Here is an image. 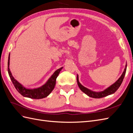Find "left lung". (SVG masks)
Returning a JSON list of instances; mask_svg holds the SVG:
<instances>
[{
	"label": "left lung",
	"instance_id": "8db88e82",
	"mask_svg": "<svg viewBox=\"0 0 133 133\" xmlns=\"http://www.w3.org/2000/svg\"><path fill=\"white\" fill-rule=\"evenodd\" d=\"M127 67V65L126 64L123 73H122V75L120 76V78L116 80L114 84H112V85L108 87L105 89H104L103 91H95L88 89V88L85 87H84L82 84L79 82V76L77 74V76H76V79H77L78 85L80 88V89L83 92H84L85 94H87L88 96H89V97L94 98H101L105 97V96H107L108 95L114 94V92L118 89V88L120 87V85L122 84L123 79L125 76V75Z\"/></svg>",
	"mask_w": 133,
	"mask_h": 133
}]
</instances>
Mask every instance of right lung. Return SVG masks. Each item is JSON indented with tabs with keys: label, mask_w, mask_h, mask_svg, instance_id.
Wrapping results in <instances>:
<instances>
[{
	"label": "right lung",
	"mask_w": 133,
	"mask_h": 133,
	"mask_svg": "<svg viewBox=\"0 0 133 133\" xmlns=\"http://www.w3.org/2000/svg\"><path fill=\"white\" fill-rule=\"evenodd\" d=\"M9 65L10 54L8 57V71L10 78L12 83L14 84L15 89H17V90L20 94L23 96H24V97L35 99L44 98L51 93V92L53 91L55 87L56 84V79H57V78L58 77L59 73L63 68L62 67L57 69V70H55L54 72V73L50 76V77L48 79L46 83L42 86L34 88H28L23 85L22 84L20 83L12 75L9 68Z\"/></svg>",
	"instance_id": "add662e5"
}]
</instances>
